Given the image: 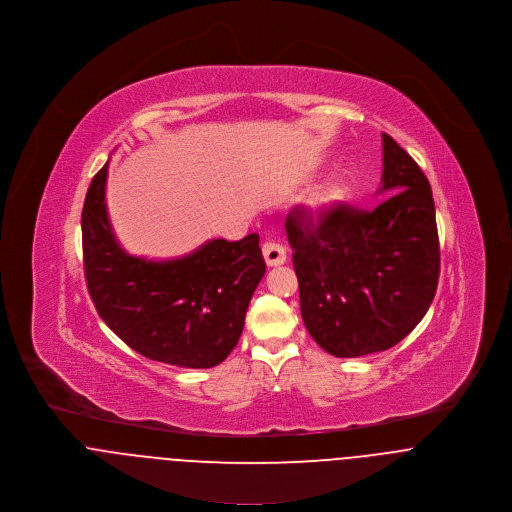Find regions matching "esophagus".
<instances>
[{
  "instance_id": "1",
  "label": "esophagus",
  "mask_w": 512,
  "mask_h": 512,
  "mask_svg": "<svg viewBox=\"0 0 512 512\" xmlns=\"http://www.w3.org/2000/svg\"><path fill=\"white\" fill-rule=\"evenodd\" d=\"M263 255H265V263L269 267H277V265H283L287 261V251L283 245L279 243H263Z\"/></svg>"
}]
</instances>
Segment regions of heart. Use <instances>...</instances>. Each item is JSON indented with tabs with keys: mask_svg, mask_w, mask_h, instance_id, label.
Masks as SVG:
<instances>
[{
	"mask_svg": "<svg viewBox=\"0 0 512 512\" xmlns=\"http://www.w3.org/2000/svg\"><path fill=\"white\" fill-rule=\"evenodd\" d=\"M338 198H340V186H338V184H328V186L320 188V190L312 196L310 207H312L316 213H320V211L328 209Z\"/></svg>",
	"mask_w": 512,
	"mask_h": 512,
	"instance_id": "1",
	"label": "heart"
}]
</instances>
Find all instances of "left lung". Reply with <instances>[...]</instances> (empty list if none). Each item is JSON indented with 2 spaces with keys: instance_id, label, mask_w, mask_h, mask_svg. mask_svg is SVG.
Wrapping results in <instances>:
<instances>
[{
  "instance_id": "obj_1",
  "label": "left lung",
  "mask_w": 512,
  "mask_h": 512,
  "mask_svg": "<svg viewBox=\"0 0 512 512\" xmlns=\"http://www.w3.org/2000/svg\"><path fill=\"white\" fill-rule=\"evenodd\" d=\"M380 192L372 211L332 205L314 227L305 207L287 215L301 314L314 342L336 358H358L404 340L431 305L439 281V237L431 186L408 152L382 134Z\"/></svg>"
}]
</instances>
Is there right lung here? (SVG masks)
Listing matches in <instances>:
<instances>
[{"label": "right lung", "mask_w": 512, "mask_h": 512, "mask_svg": "<svg viewBox=\"0 0 512 512\" xmlns=\"http://www.w3.org/2000/svg\"><path fill=\"white\" fill-rule=\"evenodd\" d=\"M108 162L81 215L89 295L106 326L138 354L180 368H211L235 348L265 275L259 235L213 239L190 255L148 261L116 241L106 204Z\"/></svg>", "instance_id": "add662e5"}]
</instances>
